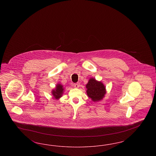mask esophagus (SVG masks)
Here are the masks:
<instances>
[{"mask_svg": "<svg viewBox=\"0 0 156 156\" xmlns=\"http://www.w3.org/2000/svg\"><path fill=\"white\" fill-rule=\"evenodd\" d=\"M74 87L75 88H78L79 87V84L78 83H74Z\"/></svg>", "mask_w": 156, "mask_h": 156, "instance_id": "esophagus-1", "label": "esophagus"}]
</instances>
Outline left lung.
I'll list each match as a JSON object with an SVG mask.
<instances>
[{
    "mask_svg": "<svg viewBox=\"0 0 156 156\" xmlns=\"http://www.w3.org/2000/svg\"><path fill=\"white\" fill-rule=\"evenodd\" d=\"M87 94L94 102L103 99L106 94V87L101 81H98L94 78H90L86 85Z\"/></svg>",
    "mask_w": 156,
    "mask_h": 156,
    "instance_id": "left-lung-1",
    "label": "left lung"
}]
</instances>
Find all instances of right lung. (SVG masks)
Returning <instances> with one entry per match:
<instances>
[{
	"label": "right lung",
	"mask_w": 156,
	"mask_h": 156,
	"mask_svg": "<svg viewBox=\"0 0 156 156\" xmlns=\"http://www.w3.org/2000/svg\"><path fill=\"white\" fill-rule=\"evenodd\" d=\"M64 90V88L63 87V85L60 83H58L57 84H56L55 88L52 89L51 94L55 99L58 100L59 98L62 96Z\"/></svg>",
	"instance_id": "obj_1"
}]
</instances>
